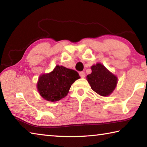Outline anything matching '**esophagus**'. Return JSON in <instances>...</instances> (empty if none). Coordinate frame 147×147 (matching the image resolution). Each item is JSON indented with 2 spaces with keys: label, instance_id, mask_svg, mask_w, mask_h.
Returning a JSON list of instances; mask_svg holds the SVG:
<instances>
[{
  "label": "esophagus",
  "instance_id": "1",
  "mask_svg": "<svg viewBox=\"0 0 147 147\" xmlns=\"http://www.w3.org/2000/svg\"><path fill=\"white\" fill-rule=\"evenodd\" d=\"M80 75L82 78H84V77L86 76V73H84V72L82 71V72H80Z\"/></svg>",
  "mask_w": 147,
  "mask_h": 147
}]
</instances>
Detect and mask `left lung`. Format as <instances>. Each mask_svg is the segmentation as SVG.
I'll use <instances>...</instances> for the list:
<instances>
[{"label": "left lung", "instance_id": "obj_1", "mask_svg": "<svg viewBox=\"0 0 147 147\" xmlns=\"http://www.w3.org/2000/svg\"><path fill=\"white\" fill-rule=\"evenodd\" d=\"M91 70L92 73L87 76L91 89L101 96L109 95L116 88L117 77L99 63L93 65Z\"/></svg>", "mask_w": 147, "mask_h": 147}]
</instances>
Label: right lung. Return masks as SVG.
Listing matches in <instances>:
<instances>
[{
	"instance_id": "right-lung-1",
	"label": "right lung",
	"mask_w": 147,
	"mask_h": 147,
	"mask_svg": "<svg viewBox=\"0 0 147 147\" xmlns=\"http://www.w3.org/2000/svg\"><path fill=\"white\" fill-rule=\"evenodd\" d=\"M79 78L76 71L56 65L51 73L39 76L37 88L46 100L58 101L68 94L72 84Z\"/></svg>"
}]
</instances>
